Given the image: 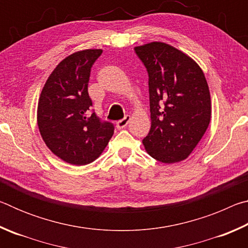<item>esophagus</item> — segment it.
Returning a JSON list of instances; mask_svg holds the SVG:
<instances>
[{"mask_svg":"<svg viewBox=\"0 0 248 248\" xmlns=\"http://www.w3.org/2000/svg\"><path fill=\"white\" fill-rule=\"evenodd\" d=\"M130 120H131V117H130V116H125L124 119L117 121V124H116L117 129L120 130V129H124V128L127 127V124H129Z\"/></svg>","mask_w":248,"mask_h":248,"instance_id":"34e87169","label":"esophagus"}]
</instances>
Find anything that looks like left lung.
<instances>
[{"label": "left lung", "mask_w": 248, "mask_h": 248, "mask_svg": "<svg viewBox=\"0 0 248 248\" xmlns=\"http://www.w3.org/2000/svg\"><path fill=\"white\" fill-rule=\"evenodd\" d=\"M134 50L149 73L151 129L142 143L158 162H182L199 143L211 120L203 71L194 59L161 41Z\"/></svg>", "instance_id": "8db88e82"}]
</instances>
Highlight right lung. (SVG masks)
<instances>
[{
	"mask_svg": "<svg viewBox=\"0 0 248 248\" xmlns=\"http://www.w3.org/2000/svg\"><path fill=\"white\" fill-rule=\"evenodd\" d=\"M102 49H85L63 59L49 75L37 108L39 132L53 154L69 164L94 162L114 134V125L91 112V68Z\"/></svg>",
	"mask_w": 248,
	"mask_h": 248,
	"instance_id": "obj_1",
	"label": "right lung"
}]
</instances>
